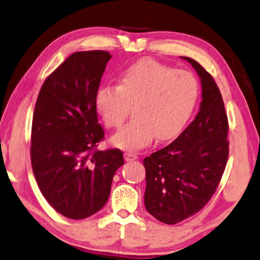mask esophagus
<instances>
[{"label": "esophagus", "instance_id": "obj_1", "mask_svg": "<svg viewBox=\"0 0 260 260\" xmlns=\"http://www.w3.org/2000/svg\"><path fill=\"white\" fill-rule=\"evenodd\" d=\"M123 157H125L126 162H132V160H135L138 158L137 154H134V152H125L123 154Z\"/></svg>", "mask_w": 260, "mask_h": 260}]
</instances>
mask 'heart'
<instances>
[{
	"label": "heart",
	"mask_w": 260,
	"mask_h": 260,
	"mask_svg": "<svg viewBox=\"0 0 260 260\" xmlns=\"http://www.w3.org/2000/svg\"><path fill=\"white\" fill-rule=\"evenodd\" d=\"M199 97L197 78L151 59L131 64L118 77V85L104 84L94 94V109L109 128H120L134 109V120L113 135L111 143L135 151L157 137L176 138L186 125Z\"/></svg>",
	"instance_id": "obj_1"
}]
</instances>
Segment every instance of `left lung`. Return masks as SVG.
<instances>
[{"instance_id": "left-lung-1", "label": "left lung", "mask_w": 260, "mask_h": 260, "mask_svg": "<svg viewBox=\"0 0 260 260\" xmlns=\"http://www.w3.org/2000/svg\"><path fill=\"white\" fill-rule=\"evenodd\" d=\"M201 83L197 117L170 145L143 159L145 206L167 224H176L200 211L219 185L228 159V119L213 77L187 56Z\"/></svg>"}]
</instances>
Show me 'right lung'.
Here are the masks:
<instances>
[{"instance_id": "right-lung-1", "label": "right lung", "mask_w": 260, "mask_h": 260, "mask_svg": "<svg viewBox=\"0 0 260 260\" xmlns=\"http://www.w3.org/2000/svg\"><path fill=\"white\" fill-rule=\"evenodd\" d=\"M111 56L106 51L73 53L46 78L36 103L31 162L37 184L47 203L73 220L104 207L123 164L119 149H96L104 131L94 94Z\"/></svg>"}]
</instances>
